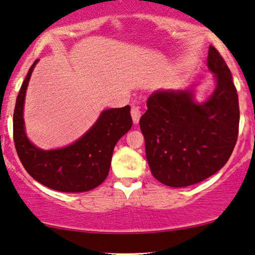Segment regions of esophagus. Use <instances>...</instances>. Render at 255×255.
I'll list each match as a JSON object with an SVG mask.
<instances>
[{"instance_id": "1", "label": "esophagus", "mask_w": 255, "mask_h": 255, "mask_svg": "<svg viewBox=\"0 0 255 255\" xmlns=\"http://www.w3.org/2000/svg\"><path fill=\"white\" fill-rule=\"evenodd\" d=\"M141 107L139 106H131V110H130V114H131V118H132V121H134V124H137L139 121V118H141Z\"/></svg>"}]
</instances>
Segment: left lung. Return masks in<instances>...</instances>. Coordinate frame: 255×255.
<instances>
[{
    "instance_id": "8db88e82",
    "label": "left lung",
    "mask_w": 255,
    "mask_h": 255,
    "mask_svg": "<svg viewBox=\"0 0 255 255\" xmlns=\"http://www.w3.org/2000/svg\"><path fill=\"white\" fill-rule=\"evenodd\" d=\"M208 68L217 87L206 103L195 104L192 90H159L149 97L139 119L151 173L170 187L198 184L220 171L238 138V95L228 64L213 46Z\"/></svg>"
}]
</instances>
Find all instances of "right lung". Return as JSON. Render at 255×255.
Here are the masks:
<instances>
[{
	"label": "right lung",
	"instance_id": "add662e5",
	"mask_svg": "<svg viewBox=\"0 0 255 255\" xmlns=\"http://www.w3.org/2000/svg\"><path fill=\"white\" fill-rule=\"evenodd\" d=\"M32 64L21 84L13 111V143L25 170L46 187L66 193H81L96 188L109 174L113 149L131 128L130 106L106 110L87 134L69 146L57 150L38 149L24 130L23 106Z\"/></svg>",
	"mask_w": 255,
	"mask_h": 255
}]
</instances>
